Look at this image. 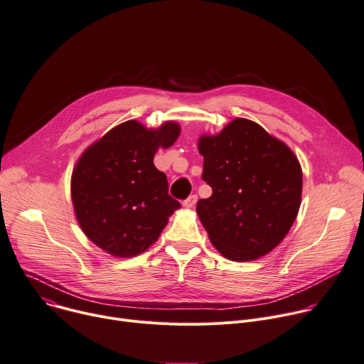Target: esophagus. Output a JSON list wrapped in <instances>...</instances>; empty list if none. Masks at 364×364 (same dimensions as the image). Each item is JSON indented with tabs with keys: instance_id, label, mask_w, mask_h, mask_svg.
<instances>
[{
	"instance_id": "esophagus-1",
	"label": "esophagus",
	"mask_w": 364,
	"mask_h": 364,
	"mask_svg": "<svg viewBox=\"0 0 364 364\" xmlns=\"http://www.w3.org/2000/svg\"><path fill=\"white\" fill-rule=\"evenodd\" d=\"M196 203H197V196H196V194H191V196H188L187 199L183 202V206H184V208H193Z\"/></svg>"
}]
</instances>
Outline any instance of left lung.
Here are the masks:
<instances>
[{"label": "left lung", "instance_id": "1", "mask_svg": "<svg viewBox=\"0 0 364 364\" xmlns=\"http://www.w3.org/2000/svg\"><path fill=\"white\" fill-rule=\"evenodd\" d=\"M202 178L212 196L197 202L210 242L232 261H251L277 247L291 228L302 196L294 154L259 124L235 119L199 141Z\"/></svg>", "mask_w": 364, "mask_h": 364}]
</instances>
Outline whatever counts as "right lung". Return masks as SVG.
Segmentation results:
<instances>
[{"instance_id": "obj_1", "label": "right lung", "mask_w": 364, "mask_h": 364, "mask_svg": "<svg viewBox=\"0 0 364 364\" xmlns=\"http://www.w3.org/2000/svg\"><path fill=\"white\" fill-rule=\"evenodd\" d=\"M180 135L177 123L158 130L124 122L90 146L73 174L71 193L84 234L114 257H134L152 245L180 203L154 155Z\"/></svg>"}]
</instances>
